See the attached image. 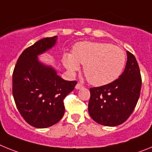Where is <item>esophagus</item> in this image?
<instances>
[{
	"instance_id": "esophagus-1",
	"label": "esophagus",
	"mask_w": 152,
	"mask_h": 152,
	"mask_svg": "<svg viewBox=\"0 0 152 152\" xmlns=\"http://www.w3.org/2000/svg\"><path fill=\"white\" fill-rule=\"evenodd\" d=\"M81 88H83V86L81 85L80 84H76V86H75V88H76L77 90L80 89Z\"/></svg>"
}]
</instances>
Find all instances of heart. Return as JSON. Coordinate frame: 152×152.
I'll list each match as a JSON object with an SVG mask.
<instances>
[{"mask_svg": "<svg viewBox=\"0 0 152 152\" xmlns=\"http://www.w3.org/2000/svg\"><path fill=\"white\" fill-rule=\"evenodd\" d=\"M126 53L118 46L107 42H82L74 46L72 54L65 53L62 61L74 73L84 65V73L91 84L103 86L121 75L126 64Z\"/></svg>", "mask_w": 152, "mask_h": 152, "instance_id": "b5f03b06", "label": "heart"}]
</instances>
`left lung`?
<instances>
[{
	"mask_svg": "<svg viewBox=\"0 0 152 152\" xmlns=\"http://www.w3.org/2000/svg\"><path fill=\"white\" fill-rule=\"evenodd\" d=\"M127 53L124 72L110 84L90 88V116L96 123L106 126L122 124L130 116L137 104L142 88L140 70L135 57Z\"/></svg>",
	"mask_w": 152,
	"mask_h": 152,
	"instance_id": "left-lung-1",
	"label": "left lung"
}]
</instances>
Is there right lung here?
<instances>
[{"instance_id":"1","label":"right lung","mask_w":152,"mask_h":152,"mask_svg":"<svg viewBox=\"0 0 152 152\" xmlns=\"http://www.w3.org/2000/svg\"><path fill=\"white\" fill-rule=\"evenodd\" d=\"M57 36L47 37L28 47L20 56L13 73V96L23 119L36 128L52 126L64 113L63 100L77 84L65 80L38 56L52 49Z\"/></svg>"}]
</instances>
